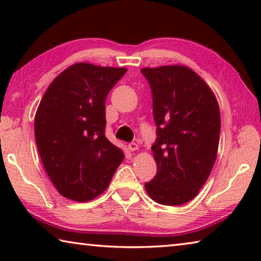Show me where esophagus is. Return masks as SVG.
Instances as JSON below:
<instances>
[{
    "instance_id": "esophagus-1",
    "label": "esophagus",
    "mask_w": 261,
    "mask_h": 261,
    "mask_svg": "<svg viewBox=\"0 0 261 261\" xmlns=\"http://www.w3.org/2000/svg\"><path fill=\"white\" fill-rule=\"evenodd\" d=\"M127 148H129L131 152H135V151H137V149L139 148V146L136 143H130L129 146H127Z\"/></svg>"
}]
</instances>
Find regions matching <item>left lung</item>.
<instances>
[{"instance_id":"left-lung-1","label":"left lung","mask_w":261,"mask_h":261,"mask_svg":"<svg viewBox=\"0 0 261 261\" xmlns=\"http://www.w3.org/2000/svg\"><path fill=\"white\" fill-rule=\"evenodd\" d=\"M140 71L151 86L156 124L152 151L158 171L145 189L158 204L183 205L197 196L214 166L219 103L210 86L183 65Z\"/></svg>"}]
</instances>
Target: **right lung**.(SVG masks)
I'll return each mask as SVG.
<instances>
[{"label": "right lung", "instance_id": "add662e5", "mask_svg": "<svg viewBox=\"0 0 261 261\" xmlns=\"http://www.w3.org/2000/svg\"><path fill=\"white\" fill-rule=\"evenodd\" d=\"M125 68L76 63L61 72L39 105L35 143L61 196L85 202L102 193L124 154L106 138V98Z\"/></svg>", "mask_w": 261, "mask_h": 261}]
</instances>
